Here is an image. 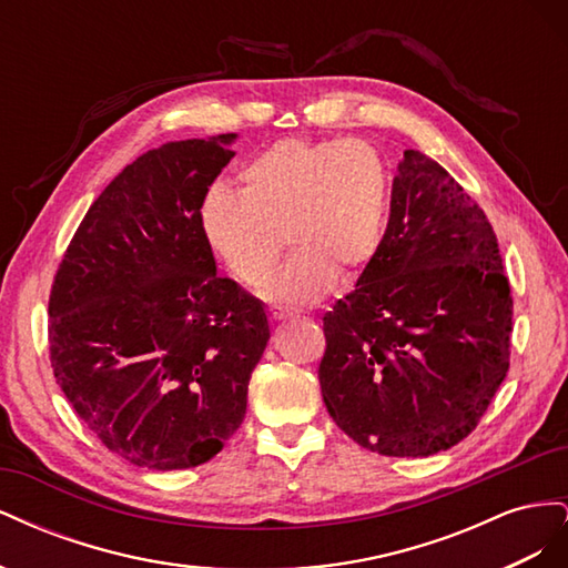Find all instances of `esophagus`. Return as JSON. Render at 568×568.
Wrapping results in <instances>:
<instances>
[{"mask_svg":"<svg viewBox=\"0 0 568 568\" xmlns=\"http://www.w3.org/2000/svg\"><path fill=\"white\" fill-rule=\"evenodd\" d=\"M270 317L274 322H284V320H294V313L282 311V307H270Z\"/></svg>","mask_w":568,"mask_h":568,"instance_id":"esophagus-1","label":"esophagus"}]
</instances>
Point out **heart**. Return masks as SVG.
Here are the masks:
<instances>
[{"label": "heart", "mask_w": 568, "mask_h": 568, "mask_svg": "<svg viewBox=\"0 0 568 568\" xmlns=\"http://www.w3.org/2000/svg\"><path fill=\"white\" fill-rule=\"evenodd\" d=\"M239 192L215 184L199 225L205 244L246 284H263L282 251H296L270 280L267 298L320 301L338 277H357L379 253L388 217V170L363 140L274 142L239 170Z\"/></svg>", "instance_id": "heart-1"}]
</instances>
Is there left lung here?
Masks as SVG:
<instances>
[{"label": "left lung", "mask_w": 568, "mask_h": 568, "mask_svg": "<svg viewBox=\"0 0 568 568\" xmlns=\"http://www.w3.org/2000/svg\"><path fill=\"white\" fill-rule=\"evenodd\" d=\"M322 322V398L363 448L428 457L484 417L509 369V282L486 213L426 153L405 151L379 253Z\"/></svg>", "instance_id": "8db88e82"}]
</instances>
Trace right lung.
Returning a JSON list of instances; mask_svg holds the SVG:
<instances>
[{
    "instance_id": "right-lung-1",
    "label": "right lung",
    "mask_w": 568,
    "mask_h": 568,
    "mask_svg": "<svg viewBox=\"0 0 568 568\" xmlns=\"http://www.w3.org/2000/svg\"><path fill=\"white\" fill-rule=\"evenodd\" d=\"M236 134L168 142L90 205L49 296L57 384L111 453L156 471L215 457L246 415L265 305L220 277L199 211Z\"/></svg>"
}]
</instances>
